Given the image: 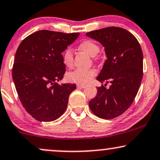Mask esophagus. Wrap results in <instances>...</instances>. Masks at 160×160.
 Returning <instances> with one entry per match:
<instances>
[{"label":"esophagus","instance_id":"esophagus-1","mask_svg":"<svg viewBox=\"0 0 160 160\" xmlns=\"http://www.w3.org/2000/svg\"><path fill=\"white\" fill-rule=\"evenodd\" d=\"M77 87L79 88H83L86 87V85H84V84H78V85H77Z\"/></svg>","mask_w":160,"mask_h":160}]
</instances>
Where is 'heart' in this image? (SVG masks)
I'll return each mask as SVG.
<instances>
[{
    "label": "heart",
    "instance_id": "heart-1",
    "mask_svg": "<svg viewBox=\"0 0 160 160\" xmlns=\"http://www.w3.org/2000/svg\"><path fill=\"white\" fill-rule=\"evenodd\" d=\"M80 50L86 52L88 55L95 57L100 51L99 46L95 42L90 39L82 41L79 45ZM62 62L65 66L71 68L73 65V51L71 48H67L62 54ZM97 75V71L95 68L76 69L67 75V78L70 82L76 83L85 84L91 80V79Z\"/></svg>",
    "mask_w": 160,
    "mask_h": 160
}]
</instances>
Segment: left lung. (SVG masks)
Segmentation results:
<instances>
[{"label": "left lung", "mask_w": 160, "mask_h": 160, "mask_svg": "<svg viewBox=\"0 0 160 160\" xmlns=\"http://www.w3.org/2000/svg\"><path fill=\"white\" fill-rule=\"evenodd\" d=\"M104 47L107 59L98 81L110 82L109 88L101 85L88 102L92 112L104 119L116 118L132 104L143 76V53L137 38L125 29L109 27L86 34Z\"/></svg>", "instance_id": "8db88e82"}]
</instances>
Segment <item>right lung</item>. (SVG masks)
<instances>
[{"label": "right lung", "instance_id": "right-lung-1", "mask_svg": "<svg viewBox=\"0 0 160 160\" xmlns=\"http://www.w3.org/2000/svg\"><path fill=\"white\" fill-rule=\"evenodd\" d=\"M78 36L42 30L25 38L17 49L13 81L23 107L38 122L59 118L67 108L69 95L76 89L75 84L57 82L65 72L62 53Z\"/></svg>", "mask_w": 160, "mask_h": 160}]
</instances>
